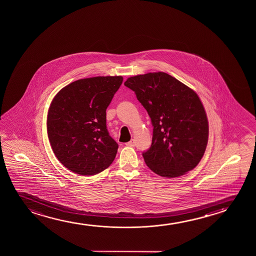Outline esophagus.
I'll return each instance as SVG.
<instances>
[{"label":"esophagus","mask_w":256,"mask_h":256,"mask_svg":"<svg viewBox=\"0 0 256 256\" xmlns=\"http://www.w3.org/2000/svg\"><path fill=\"white\" fill-rule=\"evenodd\" d=\"M126 146H128V147H134L136 146V142H134V140H131L128 142H126Z\"/></svg>","instance_id":"1"}]
</instances>
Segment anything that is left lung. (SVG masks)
<instances>
[{"label":"left lung","instance_id":"1","mask_svg":"<svg viewBox=\"0 0 256 256\" xmlns=\"http://www.w3.org/2000/svg\"><path fill=\"white\" fill-rule=\"evenodd\" d=\"M124 84L134 92L150 117L152 144L142 152L148 167L168 178L195 168L209 134L206 114L196 92L162 72L128 78Z\"/></svg>","mask_w":256,"mask_h":256}]
</instances>
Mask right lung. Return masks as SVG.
Listing matches in <instances>:
<instances>
[{"mask_svg": "<svg viewBox=\"0 0 256 256\" xmlns=\"http://www.w3.org/2000/svg\"><path fill=\"white\" fill-rule=\"evenodd\" d=\"M122 76L74 81L53 98L47 117V133L60 162L78 175L92 176L108 168L118 144L109 136L106 114Z\"/></svg>", "mask_w": 256, "mask_h": 256, "instance_id": "obj_1", "label": "right lung"}]
</instances>
